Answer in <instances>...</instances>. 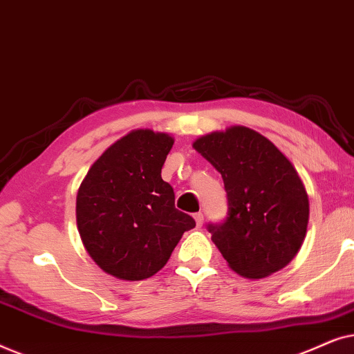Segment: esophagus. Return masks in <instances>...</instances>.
Wrapping results in <instances>:
<instances>
[{
	"instance_id": "1",
	"label": "esophagus",
	"mask_w": 354,
	"mask_h": 354,
	"mask_svg": "<svg viewBox=\"0 0 354 354\" xmlns=\"http://www.w3.org/2000/svg\"><path fill=\"white\" fill-rule=\"evenodd\" d=\"M193 217H195L196 225H198V227H201V225H203V222H205V216H203V212H196V214L193 216Z\"/></svg>"
}]
</instances>
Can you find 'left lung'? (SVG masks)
I'll list each match as a JSON object with an SVG mask.
<instances>
[{
  "instance_id": "left-lung-1",
  "label": "left lung",
  "mask_w": 354,
  "mask_h": 354,
  "mask_svg": "<svg viewBox=\"0 0 354 354\" xmlns=\"http://www.w3.org/2000/svg\"><path fill=\"white\" fill-rule=\"evenodd\" d=\"M193 148L224 178L229 209L207 230L230 268L246 279L285 268L301 248L309 219L306 190L293 164L241 125L205 135Z\"/></svg>"
}]
</instances>
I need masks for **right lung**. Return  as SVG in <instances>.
<instances>
[{
  "label": "right lung",
  "mask_w": 354,
  "mask_h": 354,
  "mask_svg": "<svg viewBox=\"0 0 354 354\" xmlns=\"http://www.w3.org/2000/svg\"><path fill=\"white\" fill-rule=\"evenodd\" d=\"M174 145L167 133L133 130L106 149L77 193V227L91 259L122 280L164 268L195 219L176 207L161 169Z\"/></svg>",
  "instance_id": "1"
}]
</instances>
